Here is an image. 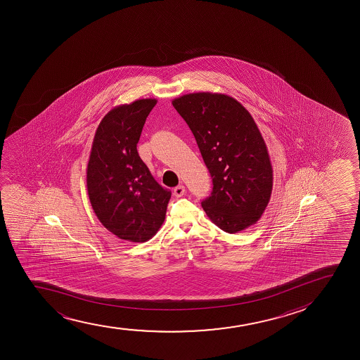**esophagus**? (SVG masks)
<instances>
[{
	"mask_svg": "<svg viewBox=\"0 0 360 360\" xmlns=\"http://www.w3.org/2000/svg\"><path fill=\"white\" fill-rule=\"evenodd\" d=\"M185 192H186V190H185V186H184V185H179V186L174 188V195H175V197H178V198H180V197L185 195Z\"/></svg>",
	"mask_w": 360,
	"mask_h": 360,
	"instance_id": "obj_1",
	"label": "esophagus"
}]
</instances>
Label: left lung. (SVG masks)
<instances>
[{"mask_svg": "<svg viewBox=\"0 0 360 360\" xmlns=\"http://www.w3.org/2000/svg\"><path fill=\"white\" fill-rule=\"evenodd\" d=\"M212 178L202 207L212 224L238 233L256 224L273 191L268 149L251 114L224 94L195 92L173 99Z\"/></svg>", "mask_w": 360, "mask_h": 360, "instance_id": "1", "label": "left lung"}]
</instances>
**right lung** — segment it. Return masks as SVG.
Wrapping results in <instances>:
<instances>
[{
  "instance_id": "add662e5",
  "label": "right lung",
  "mask_w": 360,
  "mask_h": 360,
  "mask_svg": "<svg viewBox=\"0 0 360 360\" xmlns=\"http://www.w3.org/2000/svg\"><path fill=\"white\" fill-rule=\"evenodd\" d=\"M156 103L158 99L143 98L112 108L97 127L87 163V193L97 219L114 236L132 243H145L158 233L172 195L136 151Z\"/></svg>"
}]
</instances>
